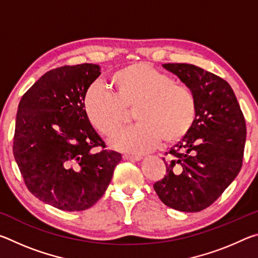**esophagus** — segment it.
Here are the masks:
<instances>
[{
    "label": "esophagus",
    "mask_w": 258,
    "mask_h": 258,
    "mask_svg": "<svg viewBox=\"0 0 258 258\" xmlns=\"http://www.w3.org/2000/svg\"><path fill=\"white\" fill-rule=\"evenodd\" d=\"M123 158L126 159V160H135V161H138V160H141L142 157L141 156H134V155H124Z\"/></svg>",
    "instance_id": "esophagus-1"
}]
</instances>
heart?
<instances>
[{
    "label": "heart",
    "instance_id": "1",
    "mask_svg": "<svg viewBox=\"0 0 258 258\" xmlns=\"http://www.w3.org/2000/svg\"><path fill=\"white\" fill-rule=\"evenodd\" d=\"M112 93L102 84L91 85L83 99L90 124L110 138L128 121L126 109L135 107L138 124L113 137L112 148L131 154H145L163 141L172 145L184 139L197 118V99L190 87L147 62H135L109 77Z\"/></svg>",
    "mask_w": 258,
    "mask_h": 258
}]
</instances>
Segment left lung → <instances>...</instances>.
<instances>
[{
    "label": "left lung",
    "instance_id": "obj_1",
    "mask_svg": "<svg viewBox=\"0 0 258 258\" xmlns=\"http://www.w3.org/2000/svg\"><path fill=\"white\" fill-rule=\"evenodd\" d=\"M163 67L195 93L197 118L189 134L166 152V175L154 189L166 206L200 212L223 194L241 169L246 121L233 90L223 78L195 64Z\"/></svg>",
    "mask_w": 258,
    "mask_h": 258
}]
</instances>
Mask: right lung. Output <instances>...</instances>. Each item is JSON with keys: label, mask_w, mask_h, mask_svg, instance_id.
<instances>
[{"label": "right lung", "mask_w": 258, "mask_h": 258, "mask_svg": "<svg viewBox=\"0 0 258 258\" xmlns=\"http://www.w3.org/2000/svg\"><path fill=\"white\" fill-rule=\"evenodd\" d=\"M100 74L92 63L52 69L18 106L12 149L25 184L61 211L92 207L121 160L118 152L106 149L83 107L86 90Z\"/></svg>", "instance_id": "obj_1"}]
</instances>
